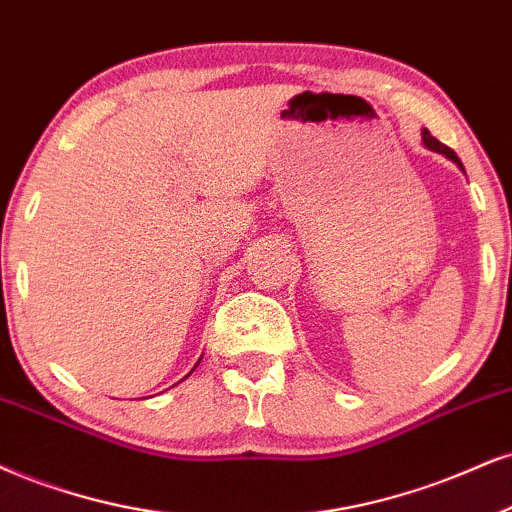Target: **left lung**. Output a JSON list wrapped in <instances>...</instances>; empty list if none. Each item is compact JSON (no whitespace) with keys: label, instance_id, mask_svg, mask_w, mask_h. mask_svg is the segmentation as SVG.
Masks as SVG:
<instances>
[{"label":"left lung","instance_id":"left-lung-1","mask_svg":"<svg viewBox=\"0 0 512 512\" xmlns=\"http://www.w3.org/2000/svg\"><path fill=\"white\" fill-rule=\"evenodd\" d=\"M422 144H425V147H427V149L437 151V154H444V156H446V159H451V161H453V163H456V166H458V168H460V170H463V173H465L463 163H460V159H458V156H456V151H453V149H449V147H446V144H441V142L437 140V137H432V135H430V130H422Z\"/></svg>","mask_w":512,"mask_h":512}]
</instances>
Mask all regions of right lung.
Here are the masks:
<instances>
[{"mask_svg":"<svg viewBox=\"0 0 512 512\" xmlns=\"http://www.w3.org/2000/svg\"><path fill=\"white\" fill-rule=\"evenodd\" d=\"M199 361H201V358H199ZM197 365H199V363H197ZM197 365H194V368H197Z\"/></svg>","mask_w":512,"mask_h":512,"instance_id":"1","label":"right lung"}]
</instances>
